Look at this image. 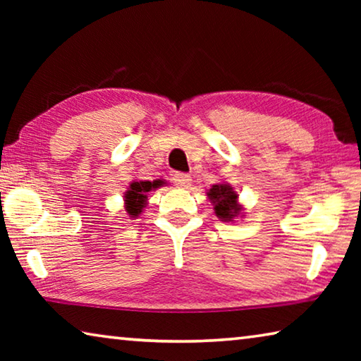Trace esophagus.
I'll return each mask as SVG.
<instances>
[{
    "instance_id": "34e87169",
    "label": "esophagus",
    "mask_w": 361,
    "mask_h": 361,
    "mask_svg": "<svg viewBox=\"0 0 361 361\" xmlns=\"http://www.w3.org/2000/svg\"><path fill=\"white\" fill-rule=\"evenodd\" d=\"M173 185L176 188H189V185H191V176H189L188 173H181V172H176L173 175Z\"/></svg>"
}]
</instances>
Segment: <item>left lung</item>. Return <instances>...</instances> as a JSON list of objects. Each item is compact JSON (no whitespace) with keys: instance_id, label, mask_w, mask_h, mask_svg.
<instances>
[{"instance_id":"obj_1","label":"left lung","mask_w":361,"mask_h":361,"mask_svg":"<svg viewBox=\"0 0 361 361\" xmlns=\"http://www.w3.org/2000/svg\"><path fill=\"white\" fill-rule=\"evenodd\" d=\"M209 199L215 205V213L223 221H232L237 215H240L242 207L237 204V194L229 185H213L209 192Z\"/></svg>"}]
</instances>
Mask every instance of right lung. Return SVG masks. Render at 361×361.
Returning <instances> with one entry per match:
<instances>
[{
    "label": "right lung",
    "instance_id": "1",
    "mask_svg": "<svg viewBox=\"0 0 361 361\" xmlns=\"http://www.w3.org/2000/svg\"><path fill=\"white\" fill-rule=\"evenodd\" d=\"M161 181H133L129 191L126 194V210L132 218L138 216L142 213L145 202H146V192H149L152 188H157Z\"/></svg>",
    "mask_w": 361,
    "mask_h": 361
}]
</instances>
